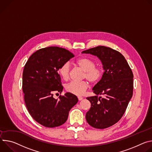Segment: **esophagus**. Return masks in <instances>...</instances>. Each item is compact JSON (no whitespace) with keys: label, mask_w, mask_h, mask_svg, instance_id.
<instances>
[{"label":"esophagus","mask_w":152,"mask_h":152,"mask_svg":"<svg viewBox=\"0 0 152 152\" xmlns=\"http://www.w3.org/2000/svg\"><path fill=\"white\" fill-rule=\"evenodd\" d=\"M78 99L79 101H81V100L83 99V97H81V96H78Z\"/></svg>","instance_id":"1"}]
</instances>
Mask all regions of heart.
<instances>
[{
  "label": "heart",
  "instance_id": "1",
  "mask_svg": "<svg viewBox=\"0 0 152 152\" xmlns=\"http://www.w3.org/2000/svg\"><path fill=\"white\" fill-rule=\"evenodd\" d=\"M76 64L85 71L83 78L87 79L91 83H96L99 81L103 75V69L96 66L95 62L86 57H82L76 61ZM58 73L65 81L69 78L70 66L68 63H64L60 66ZM88 83L86 81H71L66 86V91L76 95H81L87 90Z\"/></svg>",
  "mask_w": 152,
  "mask_h": 152
}]
</instances>
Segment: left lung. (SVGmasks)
<instances>
[{
    "label": "left lung",
    "mask_w": 152,
    "mask_h": 152,
    "mask_svg": "<svg viewBox=\"0 0 152 152\" xmlns=\"http://www.w3.org/2000/svg\"><path fill=\"white\" fill-rule=\"evenodd\" d=\"M82 53L96 56L103 64L102 78L92 89L96 95L86 98L91 107L86 119L94 128L106 129L116 123L124 115L133 95V75L124 57L110 48L99 46ZM98 94L105 97H98Z\"/></svg>",
    "instance_id": "obj_1"
}]
</instances>
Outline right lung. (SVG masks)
Instances as JSON below:
<instances>
[{"label":"right lung","mask_w":152,"mask_h":152,"mask_svg":"<svg viewBox=\"0 0 152 152\" xmlns=\"http://www.w3.org/2000/svg\"><path fill=\"white\" fill-rule=\"evenodd\" d=\"M74 55L64 48L50 46L39 49L26 63L22 77V89L26 108L39 124L46 127L64 124L77 97L67 92L55 99L53 94L61 93L63 87L58 73L61 64Z\"/></svg>","instance_id":"add662e5"}]
</instances>
